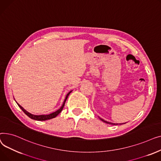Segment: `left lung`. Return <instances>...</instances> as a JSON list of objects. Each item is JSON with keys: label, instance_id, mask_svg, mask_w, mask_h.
Wrapping results in <instances>:
<instances>
[{"label": "left lung", "instance_id": "obj_1", "mask_svg": "<svg viewBox=\"0 0 161 161\" xmlns=\"http://www.w3.org/2000/svg\"><path fill=\"white\" fill-rule=\"evenodd\" d=\"M99 118H100V117H99ZM100 120H101V121H103V122L106 123H108V124H110V125H117V124H115V123H110V122H108V121H104V119H101V118H100Z\"/></svg>", "mask_w": 161, "mask_h": 161}]
</instances>
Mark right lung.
Here are the masks:
<instances>
[{
    "instance_id": "obj_1",
    "label": "right lung",
    "mask_w": 161,
    "mask_h": 161,
    "mask_svg": "<svg viewBox=\"0 0 161 161\" xmlns=\"http://www.w3.org/2000/svg\"><path fill=\"white\" fill-rule=\"evenodd\" d=\"M72 91H70V92H69V93H68V94L66 95V98H65V99H64V102H63V104L62 106H61L60 108H59L58 109H57V110L55 111V112H53V113L50 114H48V115H33V114H32L28 112L27 110H25V109L22 106H21L18 103H17V104H18V105L19 106V107L22 109L23 112L25 114H26L27 116H29L30 118H31V119H35V120H37V121H46V120L53 119V118L57 117L59 114H60V113L61 112V111L63 110V108H64V104H65V103H66V100L68 97H69V95H70V92H71Z\"/></svg>"
}]
</instances>
